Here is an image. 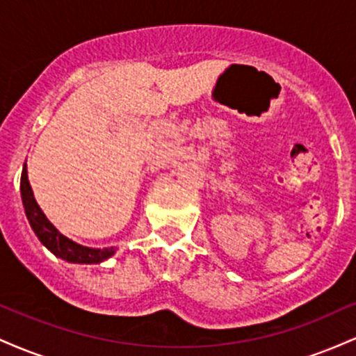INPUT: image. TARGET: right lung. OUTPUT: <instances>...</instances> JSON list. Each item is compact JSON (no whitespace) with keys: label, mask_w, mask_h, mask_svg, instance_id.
Returning <instances> with one entry per match:
<instances>
[{"label":"right lung","mask_w":356,"mask_h":356,"mask_svg":"<svg viewBox=\"0 0 356 356\" xmlns=\"http://www.w3.org/2000/svg\"><path fill=\"white\" fill-rule=\"evenodd\" d=\"M19 191H22L24 214H26V219L28 222H30L31 229H33L36 238L40 239V243L56 257L65 259L67 263L75 264H99L104 263L105 259H108V257H112L117 252V248L81 246V244L75 243L73 239L61 234L50 220H48L44 212L42 211V207L36 202L30 181H28L26 164L23 165Z\"/></svg>","instance_id":"obj_1"}]
</instances>
